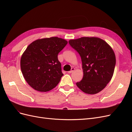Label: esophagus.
<instances>
[{"instance_id":"34e87169","label":"esophagus","mask_w":132,"mask_h":132,"mask_svg":"<svg viewBox=\"0 0 132 132\" xmlns=\"http://www.w3.org/2000/svg\"><path fill=\"white\" fill-rule=\"evenodd\" d=\"M75 70V68H71V70H70V71H68V73H69V74H70V73H72L73 72V71H74Z\"/></svg>"}]
</instances>
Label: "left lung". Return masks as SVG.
I'll return each instance as SVG.
<instances>
[{
	"instance_id": "1",
	"label": "left lung",
	"mask_w": 132,
	"mask_h": 132,
	"mask_svg": "<svg viewBox=\"0 0 132 132\" xmlns=\"http://www.w3.org/2000/svg\"><path fill=\"white\" fill-rule=\"evenodd\" d=\"M80 54L84 73L76 85L84 93L96 94L107 86L116 65L113 50L106 41L96 37H83L69 41Z\"/></svg>"
}]
</instances>
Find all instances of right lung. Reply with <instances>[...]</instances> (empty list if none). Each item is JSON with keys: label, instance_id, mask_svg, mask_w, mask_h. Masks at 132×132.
Listing matches in <instances>:
<instances>
[{"label": "right lung", "instance_id": "obj_1", "mask_svg": "<svg viewBox=\"0 0 132 132\" xmlns=\"http://www.w3.org/2000/svg\"><path fill=\"white\" fill-rule=\"evenodd\" d=\"M67 43L64 39L52 37L38 39L28 46L22 54L20 67L31 87L47 92L58 85L63 75L58 54Z\"/></svg>", "mask_w": 132, "mask_h": 132}]
</instances>
